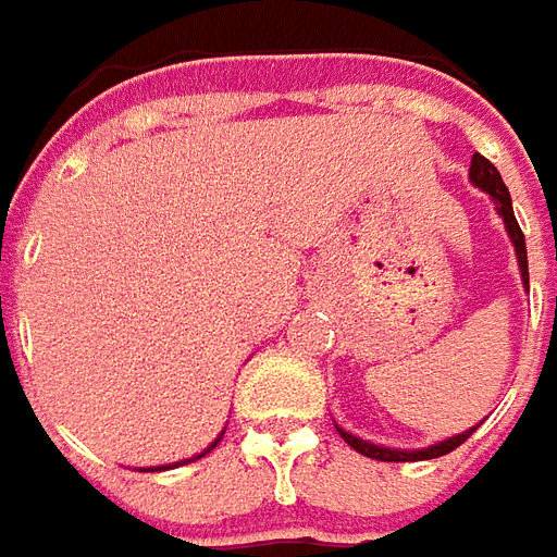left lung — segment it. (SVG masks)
Instances as JSON below:
<instances>
[{
    "label": "left lung",
    "mask_w": 557,
    "mask_h": 557,
    "mask_svg": "<svg viewBox=\"0 0 557 557\" xmlns=\"http://www.w3.org/2000/svg\"><path fill=\"white\" fill-rule=\"evenodd\" d=\"M468 180L480 188V191H486L492 197V203L498 209L500 222L507 227V236H510L512 248H516V263H519V275H522V285L528 290V251H524V236L519 231V222H516V215H512V200L510 191H507V185L500 180L498 168L492 164L488 159H483L480 152H474V159H471V171H468ZM480 425V423H476ZM476 425L471 429H465L459 435L444 437V441H435V444H429V447L420 449H398V447H384V444H372V441H366V437L350 435L348 429H342V425H335L338 429V435L348 441L350 447L362 453V456H369V459L377 461H423V459H437V456H447L453 449L465 444L468 437L474 435Z\"/></svg>",
    "instance_id": "left-lung-1"
}]
</instances>
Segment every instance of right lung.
Here are the masks:
<instances>
[{
  "instance_id": "add662e5",
  "label": "right lung",
  "mask_w": 557,
  "mask_h": 557,
  "mask_svg": "<svg viewBox=\"0 0 557 557\" xmlns=\"http://www.w3.org/2000/svg\"><path fill=\"white\" fill-rule=\"evenodd\" d=\"M222 435H224V432H222ZM222 435L215 437V441H212V444H209V447L203 449V453H197V456H191V459L173 461V465H159V468H140V471H171V468H180V465H188V461H195V459H203V456H207V453H212V449H215V444H219V441H222Z\"/></svg>"
}]
</instances>
